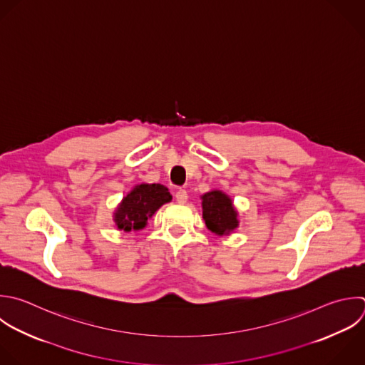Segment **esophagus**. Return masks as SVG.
<instances>
[{
    "label": "esophagus",
    "instance_id": "esophagus-1",
    "mask_svg": "<svg viewBox=\"0 0 365 365\" xmlns=\"http://www.w3.org/2000/svg\"><path fill=\"white\" fill-rule=\"evenodd\" d=\"M175 200H177V202H180V204H185L187 200H188L187 191H185V190H178V191L175 192Z\"/></svg>",
    "mask_w": 365,
    "mask_h": 365
}]
</instances>
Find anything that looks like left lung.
I'll return each instance as SVG.
<instances>
[{
    "label": "left lung",
    "instance_id": "1",
    "mask_svg": "<svg viewBox=\"0 0 365 365\" xmlns=\"http://www.w3.org/2000/svg\"><path fill=\"white\" fill-rule=\"evenodd\" d=\"M201 200L202 218L211 232L217 235H228L238 227V212L227 194L214 190L205 192Z\"/></svg>",
    "mask_w": 365,
    "mask_h": 365
}]
</instances>
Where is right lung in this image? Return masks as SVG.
<instances>
[{
    "mask_svg": "<svg viewBox=\"0 0 365 365\" xmlns=\"http://www.w3.org/2000/svg\"><path fill=\"white\" fill-rule=\"evenodd\" d=\"M173 200L167 187L161 184L135 185L121 201L114 212V222L118 230L138 231L147 225L155 211Z\"/></svg>",
    "mask_w": 365,
    "mask_h": 365,
    "instance_id": "1",
    "label": "right lung"
}]
</instances>
